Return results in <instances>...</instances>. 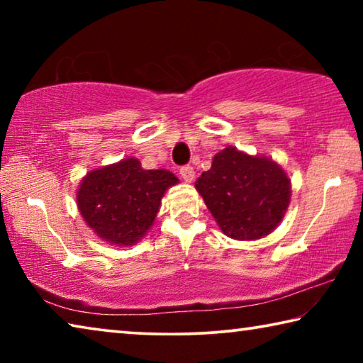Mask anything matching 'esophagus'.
<instances>
[{"mask_svg":"<svg viewBox=\"0 0 363 363\" xmlns=\"http://www.w3.org/2000/svg\"><path fill=\"white\" fill-rule=\"evenodd\" d=\"M179 174L186 182H192L195 177V171L192 167H190V164H184V167L179 168Z\"/></svg>","mask_w":363,"mask_h":363,"instance_id":"esophagus-1","label":"esophagus"}]
</instances>
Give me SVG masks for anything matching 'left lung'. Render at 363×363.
<instances>
[{"instance_id": "1", "label": "left lung", "mask_w": 363, "mask_h": 363, "mask_svg": "<svg viewBox=\"0 0 363 363\" xmlns=\"http://www.w3.org/2000/svg\"><path fill=\"white\" fill-rule=\"evenodd\" d=\"M195 187L220 230L237 240L267 235L284 218L290 203V179L277 163L250 157L235 147L214 155Z\"/></svg>"}]
</instances>
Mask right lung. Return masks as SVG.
I'll return each instance as SVG.
<instances>
[{
	"mask_svg": "<svg viewBox=\"0 0 363 363\" xmlns=\"http://www.w3.org/2000/svg\"><path fill=\"white\" fill-rule=\"evenodd\" d=\"M177 177L164 169H143L139 160L91 171L78 189L77 203L91 229L115 245H133L145 235L162 196Z\"/></svg>",
	"mask_w": 363,
	"mask_h": 363,
	"instance_id": "1",
	"label": "right lung"
}]
</instances>
